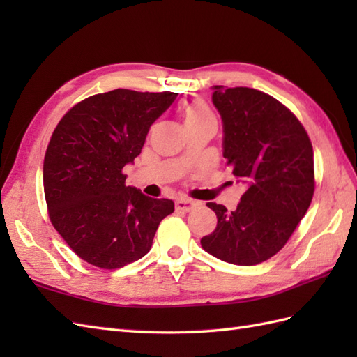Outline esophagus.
<instances>
[{
  "label": "esophagus",
  "instance_id": "obj_1",
  "mask_svg": "<svg viewBox=\"0 0 357 357\" xmlns=\"http://www.w3.org/2000/svg\"><path fill=\"white\" fill-rule=\"evenodd\" d=\"M174 206H176V210L179 211H190L196 207V202L188 198H179L176 199V204H174Z\"/></svg>",
  "mask_w": 357,
  "mask_h": 357
}]
</instances>
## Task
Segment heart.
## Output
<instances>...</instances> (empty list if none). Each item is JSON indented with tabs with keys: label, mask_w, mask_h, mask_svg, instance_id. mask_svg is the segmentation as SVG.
<instances>
[{
	"label": "heart",
	"mask_w": 357,
	"mask_h": 357,
	"mask_svg": "<svg viewBox=\"0 0 357 357\" xmlns=\"http://www.w3.org/2000/svg\"><path fill=\"white\" fill-rule=\"evenodd\" d=\"M206 116H211V113L206 107V104H202V102H193L185 109V121L199 119V118H206Z\"/></svg>",
	"instance_id": "1"
}]
</instances>
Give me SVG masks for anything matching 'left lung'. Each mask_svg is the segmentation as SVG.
I'll list each match as a JSON object with an SVG mask.
<instances>
[{
    "mask_svg": "<svg viewBox=\"0 0 357 357\" xmlns=\"http://www.w3.org/2000/svg\"><path fill=\"white\" fill-rule=\"evenodd\" d=\"M211 89L222 119V155L247 190L234 210L207 204L218 224L201 245L224 262L256 265L287 244L307 213L313 147L298 118L273 96L248 87Z\"/></svg>",
    "mask_w": 357,
    "mask_h": 357,
    "instance_id": "8db88e82",
    "label": "left lung"
}]
</instances>
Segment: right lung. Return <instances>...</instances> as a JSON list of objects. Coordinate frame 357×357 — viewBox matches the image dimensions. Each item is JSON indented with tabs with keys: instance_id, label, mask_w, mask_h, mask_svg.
Instances as JSON below:
<instances>
[{
	"instance_id": "add662e5",
	"label": "right lung",
	"mask_w": 357,
	"mask_h": 357,
	"mask_svg": "<svg viewBox=\"0 0 357 357\" xmlns=\"http://www.w3.org/2000/svg\"><path fill=\"white\" fill-rule=\"evenodd\" d=\"M178 93L116 89L87 98L59 121L44 158L43 181L50 221L81 259L121 268L141 259L172 199H155L126 185L150 126Z\"/></svg>"
}]
</instances>
